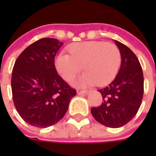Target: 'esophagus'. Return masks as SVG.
<instances>
[{
    "instance_id": "esophagus-1",
    "label": "esophagus",
    "mask_w": 156,
    "mask_h": 156,
    "mask_svg": "<svg viewBox=\"0 0 156 156\" xmlns=\"http://www.w3.org/2000/svg\"><path fill=\"white\" fill-rule=\"evenodd\" d=\"M89 91L87 90H77V94L78 95H87Z\"/></svg>"
}]
</instances>
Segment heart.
<instances>
[{
	"instance_id": "obj_1",
	"label": "heart",
	"mask_w": 156,
	"mask_h": 156,
	"mask_svg": "<svg viewBox=\"0 0 156 156\" xmlns=\"http://www.w3.org/2000/svg\"><path fill=\"white\" fill-rule=\"evenodd\" d=\"M69 54L59 53L54 59L58 75L70 82L83 69L85 72L75 81L78 87L98 84L104 86L116 77L122 61L118 47L111 42L83 41L68 47Z\"/></svg>"
}]
</instances>
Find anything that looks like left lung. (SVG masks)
<instances>
[{
    "instance_id": "obj_1",
    "label": "left lung",
    "mask_w": 156,
    "mask_h": 156,
    "mask_svg": "<svg viewBox=\"0 0 156 156\" xmlns=\"http://www.w3.org/2000/svg\"><path fill=\"white\" fill-rule=\"evenodd\" d=\"M122 61L115 78L99 89L102 104L92 108L91 114L100 124L112 128L125 126L136 115L144 95V75L136 54L123 43L115 41Z\"/></svg>"
}]
</instances>
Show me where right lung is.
Returning <instances> with one entry per match:
<instances>
[{"label":"right lung","instance_id":"add662e5","mask_svg":"<svg viewBox=\"0 0 156 156\" xmlns=\"http://www.w3.org/2000/svg\"><path fill=\"white\" fill-rule=\"evenodd\" d=\"M62 45L57 39H41L16 59L12 75L13 103L21 118L30 126L43 128L55 125L76 96V90L54 66L55 56Z\"/></svg>","mask_w":156,"mask_h":156}]
</instances>
